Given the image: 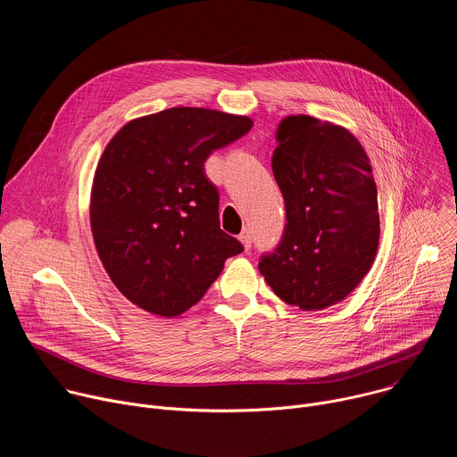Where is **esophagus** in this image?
Here are the masks:
<instances>
[{"label": "esophagus", "instance_id": "34e87169", "mask_svg": "<svg viewBox=\"0 0 457 457\" xmlns=\"http://www.w3.org/2000/svg\"><path fill=\"white\" fill-rule=\"evenodd\" d=\"M238 240L242 242L244 249H249V247H251V242H253V238H251V233H249V231H242V233L238 235Z\"/></svg>", "mask_w": 457, "mask_h": 457}]
</instances>
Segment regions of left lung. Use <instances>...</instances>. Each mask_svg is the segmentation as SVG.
<instances>
[{"label":"left lung","mask_w":457,"mask_h":457,"mask_svg":"<svg viewBox=\"0 0 457 457\" xmlns=\"http://www.w3.org/2000/svg\"><path fill=\"white\" fill-rule=\"evenodd\" d=\"M271 166L287 224L258 270L286 303L321 311L356 289L376 258L370 161L347 128L298 113L280 120Z\"/></svg>","instance_id":"left-lung-1"}]
</instances>
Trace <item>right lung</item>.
<instances>
[{"label":"right lung","mask_w":457,"mask_h":457,"mask_svg":"<svg viewBox=\"0 0 457 457\" xmlns=\"http://www.w3.org/2000/svg\"><path fill=\"white\" fill-rule=\"evenodd\" d=\"M253 120L177 106L126 122L106 145L90 191V228L115 287L137 307L175 318L197 303L242 244L219 222L204 162Z\"/></svg>","instance_id":"right-lung-1"}]
</instances>
